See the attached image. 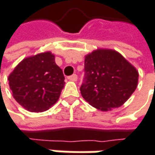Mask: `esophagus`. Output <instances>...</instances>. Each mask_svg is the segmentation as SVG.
<instances>
[{"label":"esophagus","mask_w":155,"mask_h":155,"mask_svg":"<svg viewBox=\"0 0 155 155\" xmlns=\"http://www.w3.org/2000/svg\"><path fill=\"white\" fill-rule=\"evenodd\" d=\"M68 79L71 80V81H76V80L78 79V76H77L76 74H73L71 76L68 77Z\"/></svg>","instance_id":"1"}]
</instances>
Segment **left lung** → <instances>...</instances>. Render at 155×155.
I'll use <instances>...</instances> for the list:
<instances>
[{
  "label": "left lung",
  "mask_w": 155,
  "mask_h": 155,
  "mask_svg": "<svg viewBox=\"0 0 155 155\" xmlns=\"http://www.w3.org/2000/svg\"><path fill=\"white\" fill-rule=\"evenodd\" d=\"M138 72L118 52L97 49L85 55L83 98L97 109L111 110L123 105L137 88Z\"/></svg>",
  "instance_id": "8db88e82"
}]
</instances>
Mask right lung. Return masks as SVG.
<instances>
[{
	"label": "right lung",
	"instance_id": "add662e5",
	"mask_svg": "<svg viewBox=\"0 0 155 155\" xmlns=\"http://www.w3.org/2000/svg\"><path fill=\"white\" fill-rule=\"evenodd\" d=\"M8 79L14 99L30 112L48 109L58 101L65 84L51 52L25 58Z\"/></svg>",
	"mask_w": 155,
	"mask_h": 155
}]
</instances>
